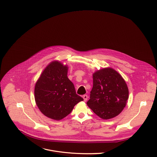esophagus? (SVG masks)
<instances>
[{
    "label": "esophagus",
    "mask_w": 157,
    "mask_h": 157,
    "mask_svg": "<svg viewBox=\"0 0 157 157\" xmlns=\"http://www.w3.org/2000/svg\"><path fill=\"white\" fill-rule=\"evenodd\" d=\"M83 99H84V101H87V100H88V95H83Z\"/></svg>",
    "instance_id": "esophagus-1"
}]
</instances>
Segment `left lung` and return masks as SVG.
I'll use <instances>...</instances> for the list:
<instances>
[{"instance_id":"1","label":"left lung","mask_w":157,"mask_h":157,"mask_svg":"<svg viewBox=\"0 0 157 157\" xmlns=\"http://www.w3.org/2000/svg\"><path fill=\"white\" fill-rule=\"evenodd\" d=\"M128 97L123 77L112 68H104L93 74V87L86 104L98 117L108 120L123 111Z\"/></svg>"}]
</instances>
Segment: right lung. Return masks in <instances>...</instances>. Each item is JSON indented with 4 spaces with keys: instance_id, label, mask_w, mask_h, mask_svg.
<instances>
[{
    "instance_id": "add662e5",
    "label": "right lung",
    "mask_w": 157,
    "mask_h": 157,
    "mask_svg": "<svg viewBox=\"0 0 157 157\" xmlns=\"http://www.w3.org/2000/svg\"><path fill=\"white\" fill-rule=\"evenodd\" d=\"M67 72V66L52 62L44 69L35 86L37 106L45 116L53 120H60L67 117L76 104L83 100L76 94Z\"/></svg>"
}]
</instances>
